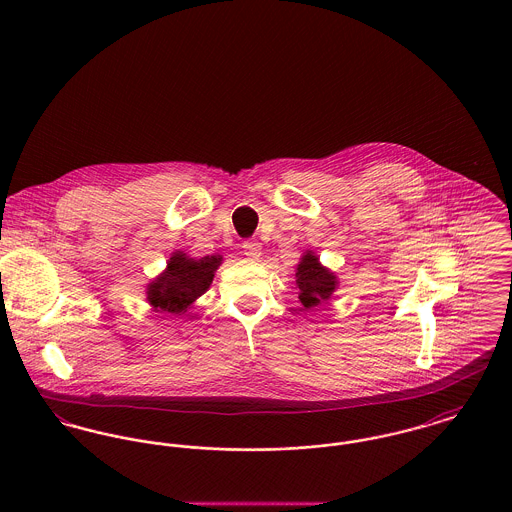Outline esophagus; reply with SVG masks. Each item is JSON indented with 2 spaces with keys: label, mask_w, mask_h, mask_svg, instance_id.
<instances>
[{
  "label": "esophagus",
  "mask_w": 512,
  "mask_h": 512,
  "mask_svg": "<svg viewBox=\"0 0 512 512\" xmlns=\"http://www.w3.org/2000/svg\"><path fill=\"white\" fill-rule=\"evenodd\" d=\"M242 250L250 260H256L262 256V244L258 240H246L242 242Z\"/></svg>",
  "instance_id": "34e87169"
}]
</instances>
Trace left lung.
<instances>
[{
  "label": "left lung",
  "mask_w": 512,
  "mask_h": 512,
  "mask_svg": "<svg viewBox=\"0 0 512 512\" xmlns=\"http://www.w3.org/2000/svg\"><path fill=\"white\" fill-rule=\"evenodd\" d=\"M295 278V284L299 288V301L307 309L329 299L337 286V278L319 264V258L313 256V252H307L301 258Z\"/></svg>",
  "instance_id": "8db88e82"
}]
</instances>
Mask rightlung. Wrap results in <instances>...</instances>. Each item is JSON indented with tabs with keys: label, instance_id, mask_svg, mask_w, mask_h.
<instances>
[{
	"label": "right lung",
	"instance_id": "obj_1",
	"mask_svg": "<svg viewBox=\"0 0 512 512\" xmlns=\"http://www.w3.org/2000/svg\"><path fill=\"white\" fill-rule=\"evenodd\" d=\"M219 256H205L201 260L173 254L167 272L161 274L147 288L149 303L165 313H183L187 307L209 290L219 268Z\"/></svg>",
	"mask_w": 512,
	"mask_h": 512
}]
</instances>
